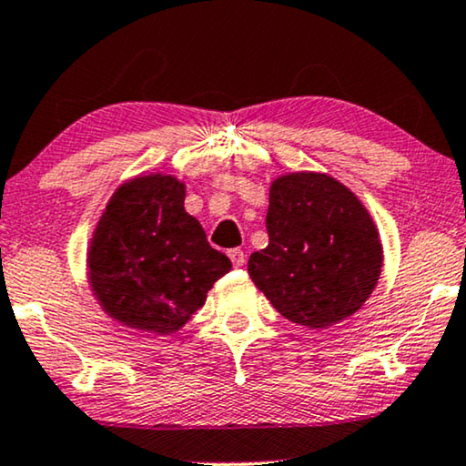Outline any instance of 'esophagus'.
<instances>
[{"label": "esophagus", "mask_w": 466, "mask_h": 466, "mask_svg": "<svg viewBox=\"0 0 466 466\" xmlns=\"http://www.w3.org/2000/svg\"><path fill=\"white\" fill-rule=\"evenodd\" d=\"M229 259H232L234 266H243L245 264V251L243 249H229Z\"/></svg>", "instance_id": "34e87169"}]
</instances>
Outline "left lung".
<instances>
[{
  "mask_svg": "<svg viewBox=\"0 0 466 466\" xmlns=\"http://www.w3.org/2000/svg\"><path fill=\"white\" fill-rule=\"evenodd\" d=\"M268 247L251 253L249 275L294 324L328 328L350 318L381 275L380 232L356 194L321 172L272 181Z\"/></svg>",
  "mask_w": 466,
  "mask_h": 466,
  "instance_id": "8db88e82",
  "label": "left lung"
}]
</instances>
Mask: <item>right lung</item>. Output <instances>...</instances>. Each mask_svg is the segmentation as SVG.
Here are the masks:
<instances>
[{"label": "right lung", "instance_id": "1", "mask_svg": "<svg viewBox=\"0 0 466 466\" xmlns=\"http://www.w3.org/2000/svg\"><path fill=\"white\" fill-rule=\"evenodd\" d=\"M93 296L136 330L170 334L191 319L217 279L232 268L185 210L172 175L129 178L110 196L86 253Z\"/></svg>", "mask_w": 466, "mask_h": 466}]
</instances>
